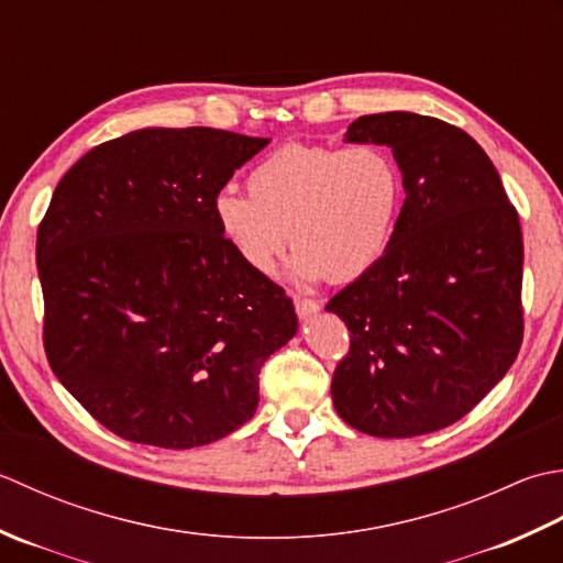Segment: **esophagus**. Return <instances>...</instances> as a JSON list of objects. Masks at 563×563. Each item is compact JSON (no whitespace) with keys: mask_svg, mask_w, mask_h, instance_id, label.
I'll use <instances>...</instances> for the list:
<instances>
[{"mask_svg":"<svg viewBox=\"0 0 563 563\" xmlns=\"http://www.w3.org/2000/svg\"><path fill=\"white\" fill-rule=\"evenodd\" d=\"M294 306H296V313H298V318H301V320H308V318L316 316L320 311V303L313 301V298L296 296L294 298Z\"/></svg>","mask_w":563,"mask_h":563,"instance_id":"1","label":"esophagus"}]
</instances>
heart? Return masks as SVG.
<instances>
[{
  "instance_id": "b5f03b06",
  "label": "heart",
  "mask_w": 563,
  "mask_h": 563,
  "mask_svg": "<svg viewBox=\"0 0 563 563\" xmlns=\"http://www.w3.org/2000/svg\"><path fill=\"white\" fill-rule=\"evenodd\" d=\"M247 191L221 189L213 218L243 265L272 274L282 252L298 247L291 279H357L391 247L406 185L382 145H289L250 169Z\"/></svg>"
}]
</instances>
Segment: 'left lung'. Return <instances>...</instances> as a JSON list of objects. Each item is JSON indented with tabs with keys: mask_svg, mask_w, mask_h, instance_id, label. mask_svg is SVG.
<instances>
[{
	"mask_svg": "<svg viewBox=\"0 0 563 563\" xmlns=\"http://www.w3.org/2000/svg\"><path fill=\"white\" fill-rule=\"evenodd\" d=\"M345 143L391 147L406 201L391 247L330 298L350 330L332 404L354 430L416 438L464 418L522 342V233L472 135L410 111L360 117Z\"/></svg>",
	"mask_w": 563,
	"mask_h": 563,
	"instance_id": "left-lung-1",
	"label": "left lung"
}]
</instances>
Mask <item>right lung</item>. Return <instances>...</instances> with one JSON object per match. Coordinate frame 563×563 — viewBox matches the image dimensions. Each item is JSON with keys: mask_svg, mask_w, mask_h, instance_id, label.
I'll list each match as a JSON object with an SVG mask.
<instances>
[{"mask_svg": "<svg viewBox=\"0 0 563 563\" xmlns=\"http://www.w3.org/2000/svg\"><path fill=\"white\" fill-rule=\"evenodd\" d=\"M269 137L141 129L79 157L38 228L43 345L119 438L191 450L257 410V376L298 330L291 298L243 265L213 199Z\"/></svg>", "mask_w": 563, "mask_h": 563, "instance_id": "1", "label": "right lung"}]
</instances>
